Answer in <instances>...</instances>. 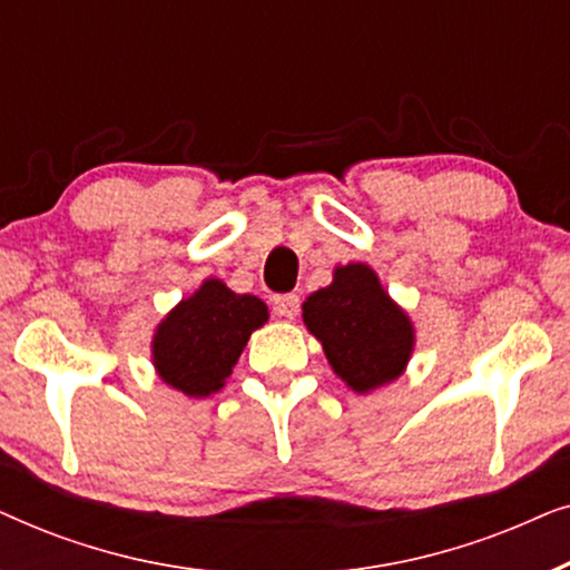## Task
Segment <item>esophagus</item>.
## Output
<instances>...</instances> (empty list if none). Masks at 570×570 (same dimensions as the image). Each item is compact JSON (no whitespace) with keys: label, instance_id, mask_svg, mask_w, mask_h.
I'll return each instance as SVG.
<instances>
[{"label":"esophagus","instance_id":"esophagus-1","mask_svg":"<svg viewBox=\"0 0 570 570\" xmlns=\"http://www.w3.org/2000/svg\"><path fill=\"white\" fill-rule=\"evenodd\" d=\"M298 308H301V298L293 293H285V295H277L275 298V314L283 316V318H295L298 316Z\"/></svg>","mask_w":570,"mask_h":570}]
</instances>
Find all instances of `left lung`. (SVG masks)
Listing matches in <instances>:
<instances>
[{"label":"left lung","mask_w":570,"mask_h":570,"mask_svg":"<svg viewBox=\"0 0 570 570\" xmlns=\"http://www.w3.org/2000/svg\"><path fill=\"white\" fill-rule=\"evenodd\" d=\"M303 324L355 394H371L400 379L415 350L410 314L363 262L334 267L332 283L303 303Z\"/></svg>","instance_id":"left-lung-1"}]
</instances>
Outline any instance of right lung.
Instances as JSON below:
<instances>
[{"label": "right lung", "instance_id": "obj_1", "mask_svg": "<svg viewBox=\"0 0 570 570\" xmlns=\"http://www.w3.org/2000/svg\"><path fill=\"white\" fill-rule=\"evenodd\" d=\"M269 308L256 295L233 293L207 277L155 326L150 361L163 384L194 400L220 392L248 337L267 324Z\"/></svg>", "mask_w": 570, "mask_h": 570}]
</instances>
